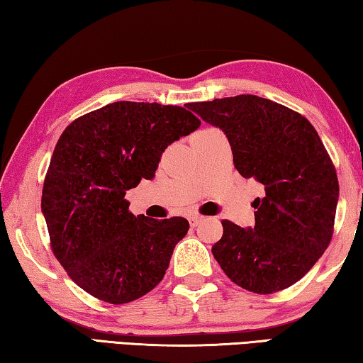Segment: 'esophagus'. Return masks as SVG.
I'll return each instance as SVG.
<instances>
[{
  "instance_id": "34e87169",
  "label": "esophagus",
  "mask_w": 363,
  "mask_h": 363,
  "mask_svg": "<svg viewBox=\"0 0 363 363\" xmlns=\"http://www.w3.org/2000/svg\"><path fill=\"white\" fill-rule=\"evenodd\" d=\"M201 220H203V216H200V214H194V216L189 218V223H190V225H192V227L199 225Z\"/></svg>"
}]
</instances>
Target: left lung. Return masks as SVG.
<instances>
[{
  "mask_svg": "<svg viewBox=\"0 0 363 363\" xmlns=\"http://www.w3.org/2000/svg\"><path fill=\"white\" fill-rule=\"evenodd\" d=\"M229 139L233 164L264 186L253 201L255 227L223 220L213 256L245 290L270 294L309 272L333 235L340 184L309 120L253 94L187 104Z\"/></svg>",
  "mask_w": 363,
  "mask_h": 363,
  "instance_id": "1",
  "label": "left lung"
}]
</instances>
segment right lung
<instances>
[{"label": "right lung", "instance_id": "1", "mask_svg": "<svg viewBox=\"0 0 363 363\" xmlns=\"http://www.w3.org/2000/svg\"><path fill=\"white\" fill-rule=\"evenodd\" d=\"M200 126L187 108L120 101L65 128L45 177L51 248L86 293L125 304L153 290L189 220L130 213L126 190L153 179L162 153Z\"/></svg>", "mask_w": 363, "mask_h": 363}]
</instances>
